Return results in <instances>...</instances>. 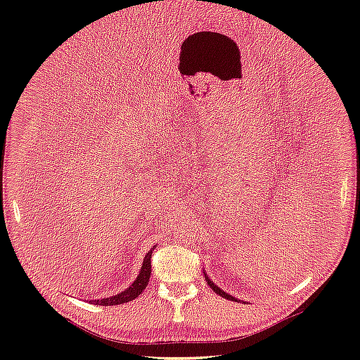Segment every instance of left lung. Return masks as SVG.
Here are the masks:
<instances>
[{
  "instance_id": "8db88e82",
  "label": "left lung",
  "mask_w": 360,
  "mask_h": 360,
  "mask_svg": "<svg viewBox=\"0 0 360 360\" xmlns=\"http://www.w3.org/2000/svg\"><path fill=\"white\" fill-rule=\"evenodd\" d=\"M204 278H205V282H207V284H209L210 285V288L216 292V294H219V296H222V297H225V299H228V300H233V302H238L236 297H233L231 296V294H228V292H225L224 290H221L219 287H217L216 284H214V282L209 278V276H207V274H205V271H204Z\"/></svg>"
}]
</instances>
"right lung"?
<instances>
[{
	"mask_svg": "<svg viewBox=\"0 0 360 360\" xmlns=\"http://www.w3.org/2000/svg\"><path fill=\"white\" fill-rule=\"evenodd\" d=\"M155 246L151 248L148 252L144 257L143 266H141L139 274L136 276V279L134 281L132 285H129V288H126L124 291L115 294V296H110L105 299H99V300H90L91 304H97V307H114V304H123L127 303L130 300L136 299L139 294H143V291L146 290V287L148 285L150 281V274H151V254H153Z\"/></svg>",
	"mask_w": 360,
	"mask_h": 360,
	"instance_id": "obj_1",
	"label": "right lung"
}]
</instances>
